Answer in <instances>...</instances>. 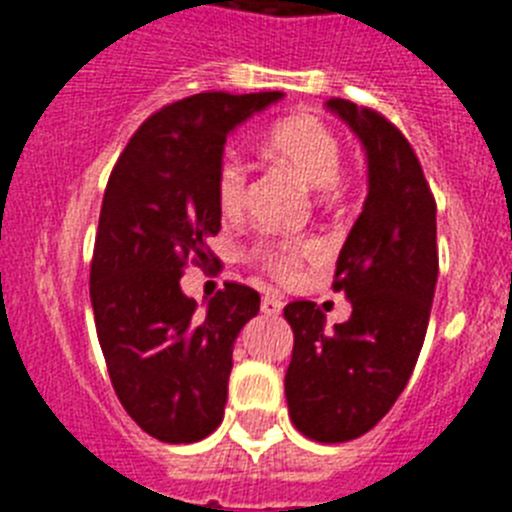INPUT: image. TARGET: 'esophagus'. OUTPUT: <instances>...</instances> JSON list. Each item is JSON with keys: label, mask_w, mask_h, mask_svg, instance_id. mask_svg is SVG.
Returning a JSON list of instances; mask_svg holds the SVG:
<instances>
[{"label": "esophagus", "mask_w": 512, "mask_h": 512, "mask_svg": "<svg viewBox=\"0 0 512 512\" xmlns=\"http://www.w3.org/2000/svg\"><path fill=\"white\" fill-rule=\"evenodd\" d=\"M282 307H284V302L274 295H266L264 300H261V310H264L266 315H279V312H282Z\"/></svg>", "instance_id": "esophagus-1"}]
</instances>
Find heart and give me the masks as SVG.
<instances>
[{
  "label": "heart",
  "mask_w": 512,
  "mask_h": 512,
  "mask_svg": "<svg viewBox=\"0 0 512 512\" xmlns=\"http://www.w3.org/2000/svg\"><path fill=\"white\" fill-rule=\"evenodd\" d=\"M264 151L279 164L289 166L302 182L320 194L336 189L338 171H341V140L315 115H292L279 120L264 135ZM248 184V166L241 158L228 153L217 166L215 194L217 205L225 215H233L243 207ZM312 253L310 243H289V246H261L253 251V259L259 261L269 274L279 279L292 277L305 259Z\"/></svg>",
  "instance_id": "heart-1"
}]
</instances>
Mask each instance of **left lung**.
<instances>
[{"instance_id":"8db88e82","label":"left lung","mask_w":512,"mask_h":512,"mask_svg":"<svg viewBox=\"0 0 512 512\" xmlns=\"http://www.w3.org/2000/svg\"><path fill=\"white\" fill-rule=\"evenodd\" d=\"M366 153V200L336 261L333 289L351 318L325 330L307 300L284 318L295 348L284 377L289 418L323 443L364 436L405 390L431 318L438 279L436 202L405 135L379 112L328 99Z\"/></svg>"}]
</instances>
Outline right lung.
Instances as JSON below:
<instances>
[{"label":"right lung","mask_w":512,"mask_h":512,"mask_svg":"<svg viewBox=\"0 0 512 512\" xmlns=\"http://www.w3.org/2000/svg\"><path fill=\"white\" fill-rule=\"evenodd\" d=\"M282 92H205L148 117L104 189L89 297L122 408L164 443L210 436L225 413L233 343L261 297L225 284L205 310L182 292L187 259L210 261L225 140Z\"/></svg>","instance_id":"1"}]
</instances>
